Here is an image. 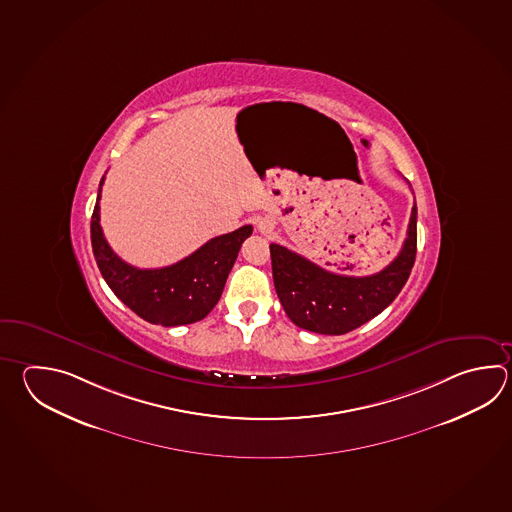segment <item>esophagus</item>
<instances>
[{"instance_id":"1","label":"esophagus","mask_w":512,"mask_h":512,"mask_svg":"<svg viewBox=\"0 0 512 512\" xmlns=\"http://www.w3.org/2000/svg\"><path fill=\"white\" fill-rule=\"evenodd\" d=\"M257 230L261 231L262 235H272L273 222L270 219H261L257 224Z\"/></svg>"}]
</instances>
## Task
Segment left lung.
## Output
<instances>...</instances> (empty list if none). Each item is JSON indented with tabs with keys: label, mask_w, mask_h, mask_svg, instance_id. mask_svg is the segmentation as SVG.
Here are the masks:
<instances>
[{
	"label": "left lung",
	"mask_w": 512,
	"mask_h": 512,
	"mask_svg": "<svg viewBox=\"0 0 512 512\" xmlns=\"http://www.w3.org/2000/svg\"><path fill=\"white\" fill-rule=\"evenodd\" d=\"M418 208L414 204L407 239L394 261L374 275L348 277L328 272L299 253L270 244L273 284L286 315L303 330L343 335L383 312L401 292L416 261Z\"/></svg>",
	"instance_id": "obj_1"
}]
</instances>
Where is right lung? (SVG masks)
<instances>
[{
	"label": "right lung",
	"instance_id": "1",
	"mask_svg": "<svg viewBox=\"0 0 512 512\" xmlns=\"http://www.w3.org/2000/svg\"><path fill=\"white\" fill-rule=\"evenodd\" d=\"M100 180L93 219L91 242L96 264L116 297L144 321L162 326H180L204 319L219 303L242 242L253 228L242 226L208 240L189 257L166 268L140 270L122 261L107 244L100 226Z\"/></svg>",
	"mask_w": 512,
	"mask_h": 512
}]
</instances>
